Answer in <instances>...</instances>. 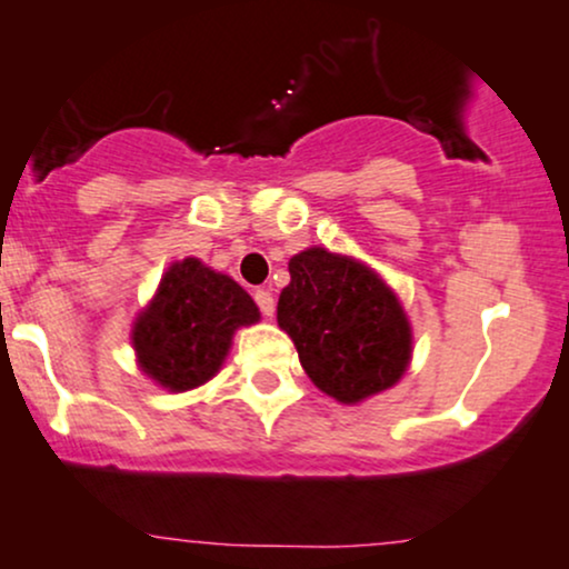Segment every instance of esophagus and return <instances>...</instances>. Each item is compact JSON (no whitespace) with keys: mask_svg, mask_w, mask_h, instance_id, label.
<instances>
[{"mask_svg":"<svg viewBox=\"0 0 569 569\" xmlns=\"http://www.w3.org/2000/svg\"><path fill=\"white\" fill-rule=\"evenodd\" d=\"M253 300H256V305H259V310H261V316H272L274 313V297L269 295L267 289H256V295H253Z\"/></svg>","mask_w":569,"mask_h":569,"instance_id":"obj_1","label":"esophagus"}]
</instances>
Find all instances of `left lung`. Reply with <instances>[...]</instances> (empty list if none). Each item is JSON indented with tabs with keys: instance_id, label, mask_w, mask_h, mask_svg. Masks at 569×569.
<instances>
[{
	"instance_id": "1",
	"label": "left lung",
	"mask_w": 569,
	"mask_h": 569,
	"mask_svg": "<svg viewBox=\"0 0 569 569\" xmlns=\"http://www.w3.org/2000/svg\"><path fill=\"white\" fill-rule=\"evenodd\" d=\"M278 325L305 373L340 403L390 390L411 362V327L395 291L370 267L327 248L289 261Z\"/></svg>"
}]
</instances>
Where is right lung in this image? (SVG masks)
Instances as JSON below:
<instances>
[{
    "instance_id": "obj_1",
    "label": "right lung",
    "mask_w": 569,
    "mask_h": 569,
    "mask_svg": "<svg viewBox=\"0 0 569 569\" xmlns=\"http://www.w3.org/2000/svg\"><path fill=\"white\" fill-rule=\"evenodd\" d=\"M261 319L248 291L199 259L174 261L133 325L139 368L169 392L212 379L239 327Z\"/></svg>"
}]
</instances>
